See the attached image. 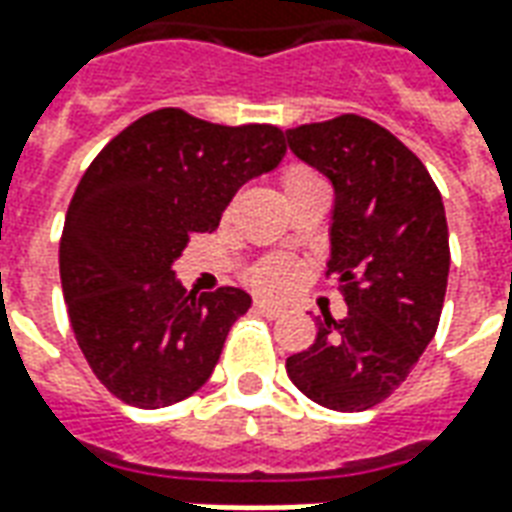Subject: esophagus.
Returning <instances> with one entry per match:
<instances>
[{
    "label": "esophagus",
    "mask_w": 512,
    "mask_h": 512,
    "mask_svg": "<svg viewBox=\"0 0 512 512\" xmlns=\"http://www.w3.org/2000/svg\"><path fill=\"white\" fill-rule=\"evenodd\" d=\"M252 310H255L257 315H263V318H279V315L285 312L282 307H277V304H271V301H260V299L252 304Z\"/></svg>",
    "instance_id": "obj_1"
}]
</instances>
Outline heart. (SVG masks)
<instances>
[{"label":"heart","mask_w":512,"mask_h":512,"mask_svg":"<svg viewBox=\"0 0 512 512\" xmlns=\"http://www.w3.org/2000/svg\"><path fill=\"white\" fill-rule=\"evenodd\" d=\"M318 178L310 167H301V164H290V167L282 169V175H279V183H282V189L288 191L293 186H299L304 180ZM296 277V266L290 263V260H282V257H271V260H263V263H257L252 268V274H249V285L260 293H268V296H274V293H282V290L290 288V282Z\"/></svg>","instance_id":"1"}]
</instances>
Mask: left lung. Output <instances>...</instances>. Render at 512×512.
<instances>
[{
  "instance_id": "left-lung-1",
  "label": "left lung",
  "mask_w": 512,
  "mask_h": 512,
  "mask_svg": "<svg viewBox=\"0 0 512 512\" xmlns=\"http://www.w3.org/2000/svg\"><path fill=\"white\" fill-rule=\"evenodd\" d=\"M290 150L334 186L332 260L348 315L318 321L315 343L288 356V376L334 411L378 406L406 381L439 329L450 235L425 164L359 115L288 128Z\"/></svg>"
}]
</instances>
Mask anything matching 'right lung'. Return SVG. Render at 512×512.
<instances>
[{"label": "right lung", "mask_w": 512, "mask_h": 512, "mask_svg": "<svg viewBox=\"0 0 512 512\" xmlns=\"http://www.w3.org/2000/svg\"><path fill=\"white\" fill-rule=\"evenodd\" d=\"M285 150L277 126H219L169 106L93 158L65 213L60 279L76 343L117 400L164 408L211 378L252 299L241 288L186 293L172 263Z\"/></svg>", "instance_id": "add662e5"}]
</instances>
